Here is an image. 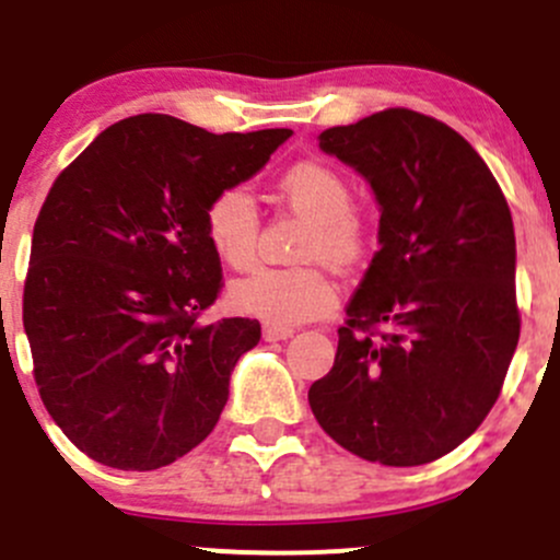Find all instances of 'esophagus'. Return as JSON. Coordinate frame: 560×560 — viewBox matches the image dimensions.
<instances>
[{
  "label": "esophagus",
  "instance_id": "34e87169",
  "mask_svg": "<svg viewBox=\"0 0 560 560\" xmlns=\"http://www.w3.org/2000/svg\"><path fill=\"white\" fill-rule=\"evenodd\" d=\"M292 327H279V325H265L262 327V338L265 341H287V338H292Z\"/></svg>",
  "mask_w": 560,
  "mask_h": 560
}]
</instances>
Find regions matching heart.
Returning <instances> with one entry per match:
<instances>
[{
  "mask_svg": "<svg viewBox=\"0 0 560 560\" xmlns=\"http://www.w3.org/2000/svg\"><path fill=\"white\" fill-rule=\"evenodd\" d=\"M281 195L295 211L314 219L306 257H325L336 265L358 262L365 248V228L352 213L354 195L341 173L322 162H298L279 180ZM206 238L213 254L235 270L257 259L259 213L244 186L217 191L206 208ZM235 312L290 327L322 316L336 306V284L316 265L259 268L230 287Z\"/></svg>",
  "mask_w": 560,
  "mask_h": 560,
  "instance_id": "obj_1",
  "label": "heart"
}]
</instances>
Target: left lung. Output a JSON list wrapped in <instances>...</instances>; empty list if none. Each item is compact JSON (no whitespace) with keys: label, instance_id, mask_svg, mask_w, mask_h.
<instances>
[{"label":"left lung","instance_id":"obj_1","mask_svg":"<svg viewBox=\"0 0 560 560\" xmlns=\"http://www.w3.org/2000/svg\"><path fill=\"white\" fill-rule=\"evenodd\" d=\"M319 149L369 180L382 217L308 404L349 453L422 466L482 425L517 349L510 206L466 138L406 107L325 129Z\"/></svg>","mask_w":560,"mask_h":560}]
</instances>
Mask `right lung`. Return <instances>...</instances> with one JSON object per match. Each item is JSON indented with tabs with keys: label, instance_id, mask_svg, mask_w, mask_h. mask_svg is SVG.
<instances>
[{
	"label": "right lung",
	"instance_id": "obj_1",
	"mask_svg": "<svg viewBox=\"0 0 560 560\" xmlns=\"http://www.w3.org/2000/svg\"><path fill=\"white\" fill-rule=\"evenodd\" d=\"M290 135H213L143 113L54 180L32 235L24 330L45 409L92 460L162 468L219 422L259 322H200L222 290L206 208Z\"/></svg>",
	"mask_w": 560,
	"mask_h": 560
}]
</instances>
